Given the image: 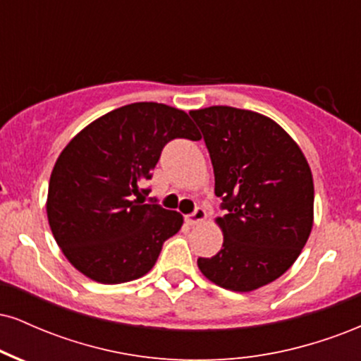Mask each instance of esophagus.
Here are the masks:
<instances>
[{"instance_id":"obj_1","label":"esophagus","mask_w":361,"mask_h":361,"mask_svg":"<svg viewBox=\"0 0 361 361\" xmlns=\"http://www.w3.org/2000/svg\"><path fill=\"white\" fill-rule=\"evenodd\" d=\"M205 219H207V212L204 209H200V207H198V209L195 210L193 214L186 215L185 221H186V224H188V226H198V224L204 222Z\"/></svg>"}]
</instances>
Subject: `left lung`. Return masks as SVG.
Returning <instances> with one entry per match:
<instances>
[{
  "label": "left lung",
  "instance_id": "8db88e82",
  "mask_svg": "<svg viewBox=\"0 0 361 361\" xmlns=\"http://www.w3.org/2000/svg\"><path fill=\"white\" fill-rule=\"evenodd\" d=\"M212 159L222 250L198 258L207 280L233 292L264 287L295 263L314 224V180L304 152L275 120L234 106L190 111Z\"/></svg>",
  "mask_w": 361,
  "mask_h": 361
}]
</instances>
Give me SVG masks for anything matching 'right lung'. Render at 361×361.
<instances>
[{"label":"right lung","instance_id":"add662e5","mask_svg":"<svg viewBox=\"0 0 361 361\" xmlns=\"http://www.w3.org/2000/svg\"><path fill=\"white\" fill-rule=\"evenodd\" d=\"M198 140L188 114L139 102L93 120L62 149L49 180V226L69 263L98 283L137 280L151 271L183 215L139 200L171 139Z\"/></svg>","mask_w":361,"mask_h":361}]
</instances>
